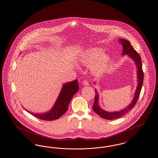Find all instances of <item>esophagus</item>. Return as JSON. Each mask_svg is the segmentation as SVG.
Listing matches in <instances>:
<instances>
[{
    "label": "esophagus",
    "instance_id": "obj_1",
    "mask_svg": "<svg viewBox=\"0 0 158 158\" xmlns=\"http://www.w3.org/2000/svg\"><path fill=\"white\" fill-rule=\"evenodd\" d=\"M83 85H85V86L89 85L88 80H87V79H85V80L83 81Z\"/></svg>",
    "mask_w": 158,
    "mask_h": 158
}]
</instances>
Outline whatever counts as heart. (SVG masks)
I'll return each mask as SVG.
<instances>
[{"mask_svg": "<svg viewBox=\"0 0 158 158\" xmlns=\"http://www.w3.org/2000/svg\"><path fill=\"white\" fill-rule=\"evenodd\" d=\"M111 62L110 56L103 53V50L100 48H91L87 49L81 59V63L89 66L94 75H101L107 70Z\"/></svg>", "mask_w": 158, "mask_h": 158, "instance_id": "obj_1", "label": "heart"}]
</instances>
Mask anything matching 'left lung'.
<instances>
[{
  "mask_svg": "<svg viewBox=\"0 0 158 158\" xmlns=\"http://www.w3.org/2000/svg\"><path fill=\"white\" fill-rule=\"evenodd\" d=\"M119 43L122 45V55H128L129 56L132 58L136 64L137 66L138 69V85L137 89L136 90L135 96L133 98L132 103L125 109L118 111V112H107L106 111H105L102 110L101 107H99L98 104V98L99 95L97 92V91L95 90V97L94 103L93 105V110L96 114H98L99 116H101L102 118L107 120H112V119H118L120 117L123 116V115L126 114L128 113L130 110L132 109L133 107L135 106L136 103H137L138 100L139 99L140 93L142 89L143 82V77L144 74L142 70V60L140 56H139L138 53L134 49L132 46L131 44V43L127 40L126 39H119Z\"/></svg>",
  "mask_w": 158,
  "mask_h": 158,
  "instance_id": "obj_1",
  "label": "left lung"
}]
</instances>
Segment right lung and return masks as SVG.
I'll use <instances>...</instances> for the list:
<instances>
[{
    "label": "right lung",
    "instance_id": "add662e5",
    "mask_svg": "<svg viewBox=\"0 0 158 158\" xmlns=\"http://www.w3.org/2000/svg\"><path fill=\"white\" fill-rule=\"evenodd\" d=\"M78 90L79 85L77 80L75 79L72 82L65 83L63 85L56 102L51 111L44 114H34L33 113L31 114L35 117L41 120L46 121L56 120L68 110L70 102Z\"/></svg>",
    "mask_w": 158,
    "mask_h": 158
}]
</instances>
